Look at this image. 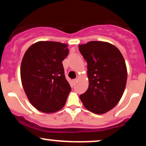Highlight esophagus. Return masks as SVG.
Listing matches in <instances>:
<instances>
[{
  "instance_id": "esophagus-1",
  "label": "esophagus",
  "mask_w": 146,
  "mask_h": 146,
  "mask_svg": "<svg viewBox=\"0 0 146 146\" xmlns=\"http://www.w3.org/2000/svg\"><path fill=\"white\" fill-rule=\"evenodd\" d=\"M77 79H74V80H73V84H75V83L77 82Z\"/></svg>"
}]
</instances>
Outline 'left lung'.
<instances>
[{"instance_id":"left-lung-1","label":"left lung","mask_w":146,"mask_h":146,"mask_svg":"<svg viewBox=\"0 0 146 146\" xmlns=\"http://www.w3.org/2000/svg\"><path fill=\"white\" fill-rule=\"evenodd\" d=\"M79 51L87 62L88 88L80 95L90 111L104 114L119 102L125 90L127 69L121 52L104 42L90 41L79 45Z\"/></svg>"}]
</instances>
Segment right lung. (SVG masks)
I'll return each mask as SVG.
<instances>
[{"label": "right lung", "mask_w": 146, "mask_h": 146, "mask_svg": "<svg viewBox=\"0 0 146 146\" xmlns=\"http://www.w3.org/2000/svg\"><path fill=\"white\" fill-rule=\"evenodd\" d=\"M67 44L42 41L31 45L21 63L22 84L29 102L46 113L63 108L71 88L65 78L62 61L68 56Z\"/></svg>", "instance_id": "add662e5"}]
</instances>
